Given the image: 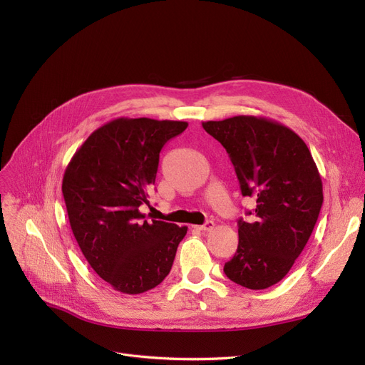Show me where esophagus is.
<instances>
[{
  "mask_svg": "<svg viewBox=\"0 0 365 365\" xmlns=\"http://www.w3.org/2000/svg\"><path fill=\"white\" fill-rule=\"evenodd\" d=\"M214 222L212 220H208V222H205L203 225H200V226H196L199 230H202V232H205V230H211V229H214Z\"/></svg>",
  "mask_w": 365,
  "mask_h": 365,
  "instance_id": "1",
  "label": "esophagus"
}]
</instances>
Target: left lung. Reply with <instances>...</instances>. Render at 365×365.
I'll return each instance as SVG.
<instances>
[{
  "label": "left lung",
  "mask_w": 365,
  "mask_h": 365,
  "mask_svg": "<svg viewBox=\"0 0 365 365\" xmlns=\"http://www.w3.org/2000/svg\"><path fill=\"white\" fill-rule=\"evenodd\" d=\"M227 151L242 196H255L249 220H238V249L225 264L247 289L279 283L307 244L322 208V180L305 142L264 116L238 115L202 123Z\"/></svg>",
  "instance_id": "left-lung-1"
}]
</instances>
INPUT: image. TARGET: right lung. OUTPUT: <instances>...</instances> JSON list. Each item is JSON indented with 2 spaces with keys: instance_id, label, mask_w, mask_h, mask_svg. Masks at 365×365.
<instances>
[{
  "instance_id": "right-lung-1",
  "label": "right lung",
  "mask_w": 365,
  "mask_h": 365,
  "mask_svg": "<svg viewBox=\"0 0 365 365\" xmlns=\"http://www.w3.org/2000/svg\"><path fill=\"white\" fill-rule=\"evenodd\" d=\"M187 125L112 120L88 136L64 172L73 235L91 268L121 294H143L162 283L187 233V226L154 220L139 210L150 205L163 145Z\"/></svg>"
}]
</instances>
